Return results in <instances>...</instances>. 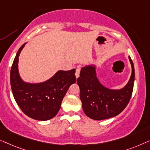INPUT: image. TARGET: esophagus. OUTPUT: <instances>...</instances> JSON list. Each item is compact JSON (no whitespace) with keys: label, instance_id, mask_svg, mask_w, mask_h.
Returning a JSON list of instances; mask_svg holds the SVG:
<instances>
[{"label":"esophagus","instance_id":"34e87169","mask_svg":"<svg viewBox=\"0 0 150 150\" xmlns=\"http://www.w3.org/2000/svg\"><path fill=\"white\" fill-rule=\"evenodd\" d=\"M79 73H80V69L79 68H77L76 69V72H75V76L76 77L78 78L79 77Z\"/></svg>","mask_w":150,"mask_h":150}]
</instances>
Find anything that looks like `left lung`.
I'll list each match as a JSON object with an SVG mask.
<instances>
[{"label":"left lung","mask_w":150,"mask_h":150,"mask_svg":"<svg viewBox=\"0 0 150 150\" xmlns=\"http://www.w3.org/2000/svg\"><path fill=\"white\" fill-rule=\"evenodd\" d=\"M132 66V75L125 87L120 90L107 89L100 83L96 76L95 68L88 66L81 69L77 80L80 90L82 108L88 117L102 120L120 114L129 103L133 90L134 68Z\"/></svg>","instance_id":"left-lung-1"}]
</instances>
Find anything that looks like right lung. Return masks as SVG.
I'll list each match as a JSON object with an SVG mask.
<instances>
[{
  "label": "right lung",
  "mask_w": 150,
  "mask_h": 150,
  "mask_svg": "<svg viewBox=\"0 0 150 150\" xmlns=\"http://www.w3.org/2000/svg\"><path fill=\"white\" fill-rule=\"evenodd\" d=\"M24 45L18 50L13 62L10 82L17 104L23 112L33 119L45 121L56 116L69 86L76 82L75 69L60 71L41 83H25L18 73V57Z\"/></svg>",
  "instance_id": "1"
}]
</instances>
